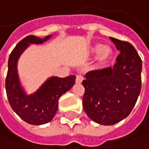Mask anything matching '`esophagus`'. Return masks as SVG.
Returning a JSON list of instances; mask_svg holds the SVG:
<instances>
[{
    "instance_id": "esophagus-1",
    "label": "esophagus",
    "mask_w": 149,
    "mask_h": 149,
    "mask_svg": "<svg viewBox=\"0 0 149 149\" xmlns=\"http://www.w3.org/2000/svg\"><path fill=\"white\" fill-rule=\"evenodd\" d=\"M83 77L82 75H77V77H76V83H81L83 82Z\"/></svg>"
}]
</instances>
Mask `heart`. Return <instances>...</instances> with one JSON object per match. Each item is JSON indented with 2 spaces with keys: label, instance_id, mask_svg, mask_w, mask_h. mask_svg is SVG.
<instances>
[{
  "label": "heart",
  "instance_id": "heart-1",
  "mask_svg": "<svg viewBox=\"0 0 149 149\" xmlns=\"http://www.w3.org/2000/svg\"><path fill=\"white\" fill-rule=\"evenodd\" d=\"M88 53L90 55L97 54L96 60H97L98 63L102 66L109 63L112 60L114 54H115L113 48L109 45H102V46L100 45H95L89 49Z\"/></svg>",
  "mask_w": 149,
  "mask_h": 149
}]
</instances>
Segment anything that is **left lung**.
I'll use <instances>...</instances> for the list:
<instances>
[{
	"mask_svg": "<svg viewBox=\"0 0 149 149\" xmlns=\"http://www.w3.org/2000/svg\"><path fill=\"white\" fill-rule=\"evenodd\" d=\"M120 50L113 67L88 72L83 81V109L92 120L114 125L129 116L140 94L142 60L127 41L109 38Z\"/></svg>",
	"mask_w": 149,
	"mask_h": 149,
	"instance_id": "8db88e82",
	"label": "left lung"
}]
</instances>
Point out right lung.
I'll return each instance as SVG.
<instances>
[{
    "label": "right lung",
    "mask_w": 149,
    "mask_h": 149,
    "mask_svg": "<svg viewBox=\"0 0 149 149\" xmlns=\"http://www.w3.org/2000/svg\"><path fill=\"white\" fill-rule=\"evenodd\" d=\"M51 35L40 39L29 35L22 39L13 49L8 59L6 91L11 107L24 121L31 125H43L54 118L58 109L59 98L74 85L76 76L64 78L51 77L33 94L28 95L22 88L17 73V61L30 44H42Z\"/></svg>",
    "instance_id": "right-lung-1"
}]
</instances>
